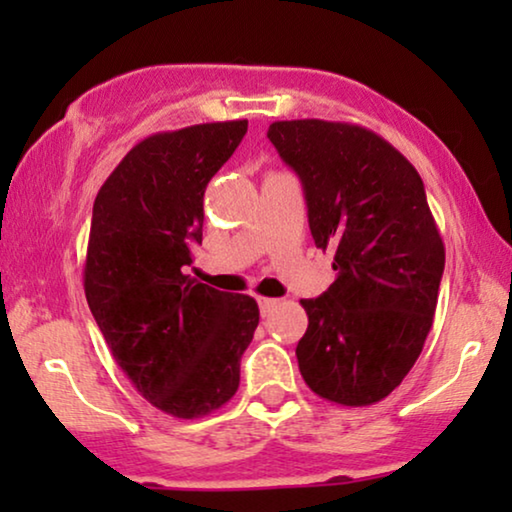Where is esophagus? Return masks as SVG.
I'll return each instance as SVG.
<instances>
[{
	"instance_id": "obj_1",
	"label": "esophagus",
	"mask_w": 512,
	"mask_h": 512,
	"mask_svg": "<svg viewBox=\"0 0 512 512\" xmlns=\"http://www.w3.org/2000/svg\"><path fill=\"white\" fill-rule=\"evenodd\" d=\"M277 305H279V300H275V298H258V307H261L263 317H268V314L275 310Z\"/></svg>"
}]
</instances>
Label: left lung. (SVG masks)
Returning a JSON list of instances; mask_svg holds the SVG:
<instances>
[{
    "instance_id": "1",
    "label": "left lung",
    "mask_w": 512,
    "mask_h": 512,
    "mask_svg": "<svg viewBox=\"0 0 512 512\" xmlns=\"http://www.w3.org/2000/svg\"><path fill=\"white\" fill-rule=\"evenodd\" d=\"M268 139L300 177L314 244L338 270L328 291L300 300V375L326 401L373 405L415 366L436 314L445 247L422 177L361 125L275 121Z\"/></svg>"
}]
</instances>
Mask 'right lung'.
<instances>
[{
  "instance_id": "1",
  "label": "right lung",
  "mask_w": 512,
  "mask_h": 512,
  "mask_svg": "<svg viewBox=\"0 0 512 512\" xmlns=\"http://www.w3.org/2000/svg\"><path fill=\"white\" fill-rule=\"evenodd\" d=\"M247 121L158 132L132 146L93 205L83 289L114 359L151 405L179 419L219 410L240 387L258 305L186 275L202 244L205 188Z\"/></svg>"
}]
</instances>
